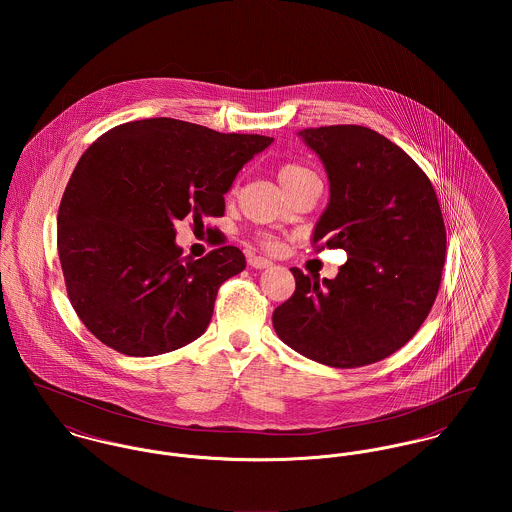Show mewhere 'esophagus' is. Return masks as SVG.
Returning a JSON list of instances; mask_svg holds the SVG:
<instances>
[{"label":"esophagus","mask_w":512,"mask_h":512,"mask_svg":"<svg viewBox=\"0 0 512 512\" xmlns=\"http://www.w3.org/2000/svg\"><path fill=\"white\" fill-rule=\"evenodd\" d=\"M248 264H250L252 268H256V270H266V268L272 266V262H270L268 258H264V256H250V258H248Z\"/></svg>","instance_id":"obj_1"}]
</instances>
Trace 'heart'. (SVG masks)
I'll return each instance as SVG.
<instances>
[{"mask_svg": "<svg viewBox=\"0 0 512 512\" xmlns=\"http://www.w3.org/2000/svg\"><path fill=\"white\" fill-rule=\"evenodd\" d=\"M309 173H311L309 169H305V167H301V165H297V163H288V165H284V167L278 171V179H280L282 187H288V185H292L297 179H301V177H305V175H309ZM262 244L268 246V248H274V246H276L274 238H270V236H264V238H262Z\"/></svg>", "mask_w": 512, "mask_h": 512, "instance_id": "heart-1", "label": "heart"}]
</instances>
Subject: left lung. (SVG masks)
Segmentation results:
<instances>
[{
	"label": "left lung",
	"mask_w": 512,
	"mask_h": 512,
	"mask_svg": "<svg viewBox=\"0 0 512 512\" xmlns=\"http://www.w3.org/2000/svg\"><path fill=\"white\" fill-rule=\"evenodd\" d=\"M297 136L329 179V203L311 244L343 248L349 260L323 282L292 268L295 292L276 307L274 329L321 365L378 363L416 335L436 301L445 262L436 191L404 149L365 126L307 128Z\"/></svg>",
	"instance_id": "obj_1"
}]
</instances>
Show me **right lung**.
Wrapping results in <instances>:
<instances>
[{
    "instance_id": "add662e5",
    "label": "right lung",
    "mask_w": 512,
    "mask_h": 512,
    "mask_svg": "<svg viewBox=\"0 0 512 512\" xmlns=\"http://www.w3.org/2000/svg\"><path fill=\"white\" fill-rule=\"evenodd\" d=\"M272 142L147 118L82 153L59 207L57 248L74 311L98 341L155 357L207 331L220 286L246 258L236 246L183 258L175 222L222 217L236 173Z\"/></svg>"
}]
</instances>
